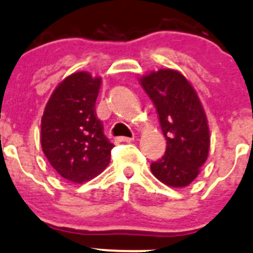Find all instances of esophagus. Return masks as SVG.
<instances>
[{
    "label": "esophagus",
    "instance_id": "esophagus-1",
    "mask_svg": "<svg viewBox=\"0 0 253 253\" xmlns=\"http://www.w3.org/2000/svg\"><path fill=\"white\" fill-rule=\"evenodd\" d=\"M119 140L121 142H131V141L134 140V137H119Z\"/></svg>",
    "mask_w": 253,
    "mask_h": 253
}]
</instances>
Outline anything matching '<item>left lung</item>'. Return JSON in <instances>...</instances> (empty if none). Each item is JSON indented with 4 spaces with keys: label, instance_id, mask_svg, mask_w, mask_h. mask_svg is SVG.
<instances>
[{
    "label": "left lung",
    "instance_id": "obj_1",
    "mask_svg": "<svg viewBox=\"0 0 253 253\" xmlns=\"http://www.w3.org/2000/svg\"><path fill=\"white\" fill-rule=\"evenodd\" d=\"M160 117L166 152L151 164L157 180L185 187L200 173L210 150V131L201 102L190 82L173 70H160L141 79Z\"/></svg>",
    "mask_w": 253,
    "mask_h": 253
}]
</instances>
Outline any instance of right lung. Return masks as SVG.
Listing matches in <instances>:
<instances>
[{
	"label": "right lung",
	"instance_id": "add662e5",
	"mask_svg": "<svg viewBox=\"0 0 253 253\" xmlns=\"http://www.w3.org/2000/svg\"><path fill=\"white\" fill-rule=\"evenodd\" d=\"M100 77L76 72L66 77L47 102L41 121L44 156L60 176L82 183L107 167L113 143L96 115Z\"/></svg>",
	"mask_w": 253,
	"mask_h": 253
}]
</instances>
